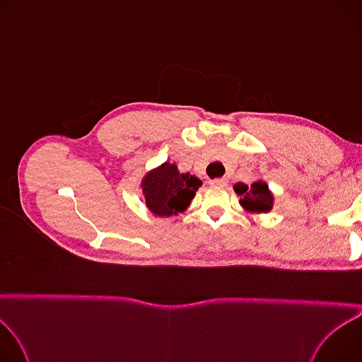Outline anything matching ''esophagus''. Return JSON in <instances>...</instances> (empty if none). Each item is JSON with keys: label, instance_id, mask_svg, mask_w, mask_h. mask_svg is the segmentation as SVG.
<instances>
[{"label": "esophagus", "instance_id": "esophagus-1", "mask_svg": "<svg viewBox=\"0 0 362 362\" xmlns=\"http://www.w3.org/2000/svg\"><path fill=\"white\" fill-rule=\"evenodd\" d=\"M209 183H211V186H221V187H223V186L228 185V180L225 177H221V179H214Z\"/></svg>", "mask_w": 362, "mask_h": 362}]
</instances>
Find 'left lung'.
Wrapping results in <instances>:
<instances>
[{"label": "left lung", "mask_w": 362, "mask_h": 362, "mask_svg": "<svg viewBox=\"0 0 362 362\" xmlns=\"http://www.w3.org/2000/svg\"><path fill=\"white\" fill-rule=\"evenodd\" d=\"M235 192L240 196V206L250 214H268L274 206V194L268 185L262 180L253 182L250 186L239 182L233 186Z\"/></svg>", "instance_id": "8db88e82"}]
</instances>
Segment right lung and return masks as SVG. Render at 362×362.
Segmentation results:
<instances>
[{
	"label": "right lung",
	"instance_id": "add662e5",
	"mask_svg": "<svg viewBox=\"0 0 362 362\" xmlns=\"http://www.w3.org/2000/svg\"><path fill=\"white\" fill-rule=\"evenodd\" d=\"M202 182L190 175L180 173L175 163H163L150 170L141 180L143 196L148 211L160 218L185 212Z\"/></svg>",
	"mask_w": 362,
	"mask_h": 362
}]
</instances>
